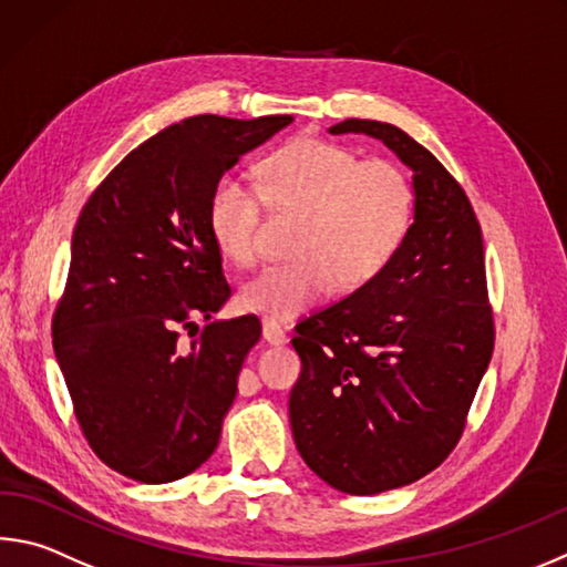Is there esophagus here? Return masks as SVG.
<instances>
[{
	"mask_svg": "<svg viewBox=\"0 0 567 567\" xmlns=\"http://www.w3.org/2000/svg\"><path fill=\"white\" fill-rule=\"evenodd\" d=\"M262 339L267 344H272V347H280V344H285V332H282V327L277 324V322H272V319H262Z\"/></svg>",
	"mask_w": 567,
	"mask_h": 567,
	"instance_id": "esophagus-1",
	"label": "esophagus"
}]
</instances>
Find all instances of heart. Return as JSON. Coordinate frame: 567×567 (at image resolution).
<instances>
[{
	"instance_id": "b5f03b06",
	"label": "heart",
	"mask_w": 567,
	"mask_h": 567,
	"mask_svg": "<svg viewBox=\"0 0 567 567\" xmlns=\"http://www.w3.org/2000/svg\"><path fill=\"white\" fill-rule=\"evenodd\" d=\"M262 193L240 173H223L208 198V230L223 257L250 265L262 198L302 213L290 262L270 265L240 287L243 310L292 322L342 287L372 282L394 260L414 220V188L389 161H362L339 143L300 138L262 163Z\"/></svg>"
}]
</instances>
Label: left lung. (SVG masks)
<instances>
[{
	"mask_svg": "<svg viewBox=\"0 0 567 567\" xmlns=\"http://www.w3.org/2000/svg\"><path fill=\"white\" fill-rule=\"evenodd\" d=\"M329 133L379 138L414 173V223L394 260L297 324L295 446L329 486L374 496L434 471L461 439L493 354L481 225L454 176L391 123Z\"/></svg>",
	"mask_w": 567,
	"mask_h": 567,
	"instance_id": "1",
	"label": "left lung"
}]
</instances>
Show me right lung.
<instances>
[{"label": "right lung", "instance_id": "right-lung-1", "mask_svg": "<svg viewBox=\"0 0 567 567\" xmlns=\"http://www.w3.org/2000/svg\"><path fill=\"white\" fill-rule=\"evenodd\" d=\"M290 123H173L131 151L79 215L54 354L89 446L123 476L178 481L218 446L260 322H210L190 344L178 332L230 297L208 230L215 181Z\"/></svg>", "mask_w": 567, "mask_h": 567}]
</instances>
